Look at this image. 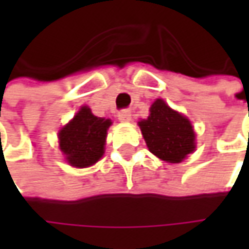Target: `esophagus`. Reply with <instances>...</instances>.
<instances>
[{"label": "esophagus", "mask_w": 249, "mask_h": 249, "mask_svg": "<svg viewBox=\"0 0 249 249\" xmlns=\"http://www.w3.org/2000/svg\"><path fill=\"white\" fill-rule=\"evenodd\" d=\"M117 117H119V120L121 121V123H129L130 120H132V114H130L129 110L124 109V110L119 112Z\"/></svg>", "instance_id": "34e87169"}]
</instances>
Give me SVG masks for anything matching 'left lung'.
Returning a JSON list of instances; mask_svg holds the SVG:
<instances>
[{
    "label": "left lung",
    "instance_id": "obj_1",
    "mask_svg": "<svg viewBox=\"0 0 249 249\" xmlns=\"http://www.w3.org/2000/svg\"><path fill=\"white\" fill-rule=\"evenodd\" d=\"M148 149L160 160L181 162L196 148L191 121L157 98L149 109L148 119L139 121Z\"/></svg>",
    "mask_w": 249,
    "mask_h": 249
}]
</instances>
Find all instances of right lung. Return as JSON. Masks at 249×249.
I'll use <instances>...</instances> for the list:
<instances>
[{
	"mask_svg": "<svg viewBox=\"0 0 249 249\" xmlns=\"http://www.w3.org/2000/svg\"><path fill=\"white\" fill-rule=\"evenodd\" d=\"M112 121L97 117L81 107L76 116L58 132V145L71 167H90L103 157L107 130Z\"/></svg>",
	"mask_w": 249,
	"mask_h": 249,
	"instance_id": "right-lung-1",
	"label": "right lung"
}]
</instances>
